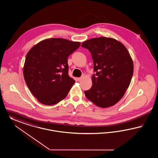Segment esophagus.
Listing matches in <instances>:
<instances>
[{
    "label": "esophagus",
    "instance_id": "34e87169",
    "mask_svg": "<svg viewBox=\"0 0 158 158\" xmlns=\"http://www.w3.org/2000/svg\"><path fill=\"white\" fill-rule=\"evenodd\" d=\"M82 78H83L82 77H79V78H77V80H78V81H81V80H82Z\"/></svg>",
    "mask_w": 158,
    "mask_h": 158
}]
</instances>
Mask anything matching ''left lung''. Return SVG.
<instances>
[{
  "mask_svg": "<svg viewBox=\"0 0 158 158\" xmlns=\"http://www.w3.org/2000/svg\"><path fill=\"white\" fill-rule=\"evenodd\" d=\"M93 60L92 86L84 91L94 105L108 108L121 99L130 85L133 74V62L124 46L114 39L100 37L83 42Z\"/></svg>",
  "mask_w": 158,
  "mask_h": 158,
  "instance_id": "obj_1",
  "label": "left lung"
}]
</instances>
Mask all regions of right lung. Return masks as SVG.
I'll list each match as a JSON object with an SVG mask.
<instances>
[{"label": "right lung", "mask_w": 158, "mask_h": 158, "mask_svg": "<svg viewBox=\"0 0 158 158\" xmlns=\"http://www.w3.org/2000/svg\"><path fill=\"white\" fill-rule=\"evenodd\" d=\"M80 42L52 38L39 42L29 50L24 77L30 90L39 102L52 105L64 99L75 80L68 75V58Z\"/></svg>", "instance_id": "right-lung-1"}]
</instances>
